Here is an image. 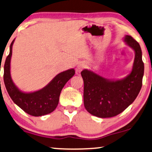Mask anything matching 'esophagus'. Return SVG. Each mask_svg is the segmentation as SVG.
<instances>
[{"mask_svg": "<svg viewBox=\"0 0 152 152\" xmlns=\"http://www.w3.org/2000/svg\"><path fill=\"white\" fill-rule=\"evenodd\" d=\"M84 67V66L83 65V64H80V65H78L77 66V71H80V70H82Z\"/></svg>", "mask_w": 152, "mask_h": 152, "instance_id": "34e87169", "label": "esophagus"}]
</instances>
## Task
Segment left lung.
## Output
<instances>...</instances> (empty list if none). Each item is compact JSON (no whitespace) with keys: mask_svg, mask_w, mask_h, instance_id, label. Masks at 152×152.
Returning <instances> with one entry per match:
<instances>
[{"mask_svg":"<svg viewBox=\"0 0 152 152\" xmlns=\"http://www.w3.org/2000/svg\"><path fill=\"white\" fill-rule=\"evenodd\" d=\"M124 42L135 52L132 72L121 80H109L85 69L84 104L88 113L99 118H111L124 111L134 102L142 87L144 63L142 50L137 41L126 35Z\"/></svg>","mask_w":152,"mask_h":152,"instance_id":"obj_1","label":"left lung"}]
</instances>
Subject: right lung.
Wrapping results in <instances>:
<instances>
[{
	"instance_id": "1",
	"label": "right lung",
	"mask_w": 152,
	"mask_h": 152,
	"mask_svg": "<svg viewBox=\"0 0 152 152\" xmlns=\"http://www.w3.org/2000/svg\"><path fill=\"white\" fill-rule=\"evenodd\" d=\"M10 47V54L4 64V82L7 93L12 100L26 113L33 116H42L50 113L57 108L59 95L66 82L75 75L73 68L60 72L48 84L40 90L31 93L23 92L14 84L10 74V61L12 45Z\"/></svg>"
}]
</instances>
